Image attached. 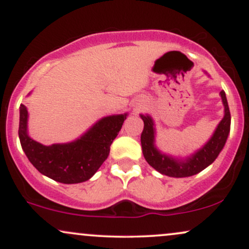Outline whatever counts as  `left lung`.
I'll use <instances>...</instances> for the list:
<instances>
[{
  "instance_id": "8db88e82",
  "label": "left lung",
  "mask_w": 249,
  "mask_h": 249,
  "mask_svg": "<svg viewBox=\"0 0 249 249\" xmlns=\"http://www.w3.org/2000/svg\"><path fill=\"white\" fill-rule=\"evenodd\" d=\"M204 72L210 77L207 71H204ZM220 97L224 105L222 119L216 125L211 138L201 147L194 151L190 156L182 157V158L159 150L156 145L157 128L154 119L147 113L146 115L141 113L139 116L144 122V130L141 137L142 148L145 160L148 162V165H151L159 173L172 177V178H185V177L194 176L210 166L218 158L219 153L224 148L231 130V113L225 91L220 92Z\"/></svg>"
}]
</instances>
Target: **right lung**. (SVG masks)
Wrapping results in <instances>:
<instances>
[{
  "instance_id": "obj_1",
  "label": "right lung",
  "mask_w": 249,
  "mask_h": 249,
  "mask_svg": "<svg viewBox=\"0 0 249 249\" xmlns=\"http://www.w3.org/2000/svg\"><path fill=\"white\" fill-rule=\"evenodd\" d=\"M127 116L125 112L103 117L75 141L47 146L29 136V113L27 107L21 104L19 142L25 156L39 173L62 184H78L92 178L102 166Z\"/></svg>"
}]
</instances>
